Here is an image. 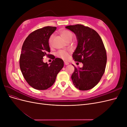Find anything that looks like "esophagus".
Instances as JSON below:
<instances>
[{"instance_id": "obj_1", "label": "esophagus", "mask_w": 127, "mask_h": 127, "mask_svg": "<svg viewBox=\"0 0 127 127\" xmlns=\"http://www.w3.org/2000/svg\"><path fill=\"white\" fill-rule=\"evenodd\" d=\"M64 64H65V65H68L69 64L68 62H66V61H64Z\"/></svg>"}]
</instances>
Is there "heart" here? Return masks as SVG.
Instances as JSON below:
<instances>
[{
	"mask_svg": "<svg viewBox=\"0 0 127 127\" xmlns=\"http://www.w3.org/2000/svg\"><path fill=\"white\" fill-rule=\"evenodd\" d=\"M60 34L63 39L66 41L70 39H72V34L69 31L64 30L61 32ZM52 40L53 35H51L49 39V44L50 47L52 45ZM57 56L63 59H67L68 57V53L66 51L60 50L57 53Z\"/></svg>",
	"mask_w": 127,
	"mask_h": 127,
	"instance_id": "obj_1",
	"label": "heart"
}]
</instances>
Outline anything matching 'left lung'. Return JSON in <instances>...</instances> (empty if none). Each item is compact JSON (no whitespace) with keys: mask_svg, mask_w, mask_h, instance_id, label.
I'll return each instance as SVG.
<instances>
[{"mask_svg":"<svg viewBox=\"0 0 127 127\" xmlns=\"http://www.w3.org/2000/svg\"><path fill=\"white\" fill-rule=\"evenodd\" d=\"M65 28L75 33L77 40L73 59L83 64L82 68L74 67L71 77L73 84L80 91L91 90L105 71L107 57L103 41L98 34L88 27L77 24Z\"/></svg>","mask_w":127,"mask_h":127,"instance_id":"1","label":"left lung"}]
</instances>
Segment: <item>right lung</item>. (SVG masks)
Segmentation results:
<instances>
[{
	"label": "right lung",
	"mask_w": 127,
	"mask_h": 127,
	"mask_svg": "<svg viewBox=\"0 0 127 127\" xmlns=\"http://www.w3.org/2000/svg\"><path fill=\"white\" fill-rule=\"evenodd\" d=\"M56 29L52 26L38 29L26 37L22 45L20 69L26 81L34 89L45 90L51 87L64 66V61L58 58L49 64L43 61L44 57L51 56L48 54L49 39Z\"/></svg>",
	"instance_id": "obj_1"
}]
</instances>
